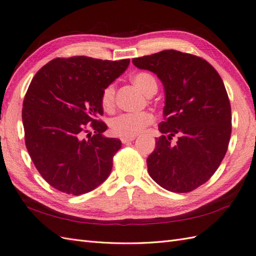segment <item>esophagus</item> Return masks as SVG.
Instances as JSON below:
<instances>
[{"label": "esophagus", "instance_id": "obj_1", "mask_svg": "<svg viewBox=\"0 0 256 256\" xmlns=\"http://www.w3.org/2000/svg\"><path fill=\"white\" fill-rule=\"evenodd\" d=\"M135 140V136H132V138H121V142L123 144H126V142H130Z\"/></svg>", "mask_w": 256, "mask_h": 256}]
</instances>
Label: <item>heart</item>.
<instances>
[{
    "instance_id": "b5f03b06",
    "label": "heart",
    "mask_w": 256,
    "mask_h": 256,
    "mask_svg": "<svg viewBox=\"0 0 256 256\" xmlns=\"http://www.w3.org/2000/svg\"><path fill=\"white\" fill-rule=\"evenodd\" d=\"M132 82L138 86L148 96L157 90V82L152 74L147 72H138L132 76ZM100 104L106 112L114 111L116 106V86L108 84L100 94ZM155 121L150 112L140 114H123L112 118L110 121V130L114 135L118 138H132L142 133L148 126Z\"/></svg>"
}]
</instances>
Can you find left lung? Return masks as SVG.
<instances>
[{
    "mask_svg": "<svg viewBox=\"0 0 256 256\" xmlns=\"http://www.w3.org/2000/svg\"><path fill=\"white\" fill-rule=\"evenodd\" d=\"M133 63L155 73L166 92L162 135L146 160L148 174L168 191L191 192L210 179L228 150L231 106L222 77L203 58L176 50Z\"/></svg>",
    "mask_w": 256,
    "mask_h": 256,
    "instance_id": "obj_1",
    "label": "left lung"
}]
</instances>
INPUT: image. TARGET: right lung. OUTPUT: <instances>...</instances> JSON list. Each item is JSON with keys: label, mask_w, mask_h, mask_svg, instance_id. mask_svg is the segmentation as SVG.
<instances>
[{"label": "right lung", "mask_w": 256, "mask_h": 256, "mask_svg": "<svg viewBox=\"0 0 256 256\" xmlns=\"http://www.w3.org/2000/svg\"><path fill=\"white\" fill-rule=\"evenodd\" d=\"M128 64L130 58H56L34 76L22 102L25 144L41 176L58 191L80 195L109 176L121 140L102 136L108 126L99 118L100 94Z\"/></svg>", "instance_id": "right-lung-1"}]
</instances>
